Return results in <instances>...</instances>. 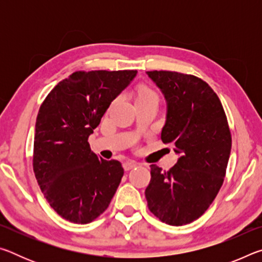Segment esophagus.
<instances>
[{
  "label": "esophagus",
  "instance_id": "obj_1",
  "mask_svg": "<svg viewBox=\"0 0 262 262\" xmlns=\"http://www.w3.org/2000/svg\"><path fill=\"white\" fill-rule=\"evenodd\" d=\"M137 162H135V161H126L125 163L122 164V166H123V168H125V171H129V170H132V168H134L135 166H137Z\"/></svg>",
  "mask_w": 262,
  "mask_h": 262
}]
</instances>
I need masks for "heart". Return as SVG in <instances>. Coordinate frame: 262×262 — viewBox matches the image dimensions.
Listing matches in <instances>:
<instances>
[{"label":"heart","mask_w":262,"mask_h":262,"mask_svg":"<svg viewBox=\"0 0 262 262\" xmlns=\"http://www.w3.org/2000/svg\"><path fill=\"white\" fill-rule=\"evenodd\" d=\"M136 100H158L157 94L149 88L140 89L139 94H137Z\"/></svg>","instance_id":"heart-1"}]
</instances>
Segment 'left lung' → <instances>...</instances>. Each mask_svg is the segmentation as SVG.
<instances>
[{"label": "left lung", "instance_id": "obj_1", "mask_svg": "<svg viewBox=\"0 0 262 262\" xmlns=\"http://www.w3.org/2000/svg\"><path fill=\"white\" fill-rule=\"evenodd\" d=\"M166 101L163 143L179 155L167 172L151 167L145 189L148 207L164 223L184 225L205 212L224 181L230 152L227 115L214 90L193 75L147 72Z\"/></svg>", "mask_w": 262, "mask_h": 262}]
</instances>
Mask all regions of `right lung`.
<instances>
[{
    "mask_svg": "<svg viewBox=\"0 0 262 262\" xmlns=\"http://www.w3.org/2000/svg\"><path fill=\"white\" fill-rule=\"evenodd\" d=\"M136 74L76 72L57 83L39 108L33 171L46 200L66 220L90 223L107 209L117 192L121 163L99 158L88 139Z\"/></svg>",
    "mask_w": 262,
    "mask_h": 262,
    "instance_id": "right-lung-1",
    "label": "right lung"
}]
</instances>
